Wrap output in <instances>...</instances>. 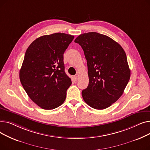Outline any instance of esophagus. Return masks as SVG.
Here are the masks:
<instances>
[{
  "label": "esophagus",
  "instance_id": "esophagus-1",
  "mask_svg": "<svg viewBox=\"0 0 150 150\" xmlns=\"http://www.w3.org/2000/svg\"><path fill=\"white\" fill-rule=\"evenodd\" d=\"M73 78H74V80L75 81H76V80H78V76H77V75H75V76H74Z\"/></svg>",
  "mask_w": 150,
  "mask_h": 150
}]
</instances>
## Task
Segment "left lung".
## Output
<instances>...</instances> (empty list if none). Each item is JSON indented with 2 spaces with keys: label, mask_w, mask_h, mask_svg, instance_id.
Returning a JSON list of instances; mask_svg holds the SVG:
<instances>
[{
  "label": "left lung",
  "mask_w": 150,
  "mask_h": 150,
  "mask_svg": "<svg viewBox=\"0 0 150 150\" xmlns=\"http://www.w3.org/2000/svg\"><path fill=\"white\" fill-rule=\"evenodd\" d=\"M75 42L81 45L87 60L89 81L82 91L84 101L96 109L109 107L122 96L130 78L124 50L111 38L97 32L80 35Z\"/></svg>",
  "instance_id": "obj_1"
}]
</instances>
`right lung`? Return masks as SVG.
I'll list each match as a JSON object with an SVG mask.
<instances>
[{
	"instance_id": "right-lung-1",
	"label": "right lung",
	"mask_w": 150,
	"mask_h": 150,
	"mask_svg": "<svg viewBox=\"0 0 150 150\" xmlns=\"http://www.w3.org/2000/svg\"><path fill=\"white\" fill-rule=\"evenodd\" d=\"M74 36L56 33L37 38L26 50L19 78L28 97L44 109H53L66 100L72 84L64 71V54Z\"/></svg>"
}]
</instances>
